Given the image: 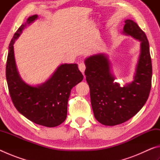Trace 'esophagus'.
I'll list each match as a JSON object with an SVG mask.
<instances>
[{"mask_svg": "<svg viewBox=\"0 0 160 160\" xmlns=\"http://www.w3.org/2000/svg\"><path fill=\"white\" fill-rule=\"evenodd\" d=\"M78 68H79V70L82 72V73H84V72H85V70L86 68L85 63H82H82H80L79 65H78Z\"/></svg>", "mask_w": 160, "mask_h": 160, "instance_id": "esophagus-1", "label": "esophagus"}]
</instances>
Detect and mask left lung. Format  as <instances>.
<instances>
[{
	"mask_svg": "<svg viewBox=\"0 0 160 160\" xmlns=\"http://www.w3.org/2000/svg\"><path fill=\"white\" fill-rule=\"evenodd\" d=\"M123 33L141 42V51L134 80L124 87L113 83L109 61L104 54L85 60L86 80L90 86L94 117L103 125L115 126L126 122L144 106L152 85V61L147 37L140 27L126 20Z\"/></svg>",
	"mask_w": 160,
	"mask_h": 160,
	"instance_id": "left-lung-1",
	"label": "left lung"
}]
</instances>
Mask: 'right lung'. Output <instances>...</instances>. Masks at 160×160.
I'll list each match as a JSON object with an SVG mask.
<instances>
[{"label": "right lung", "instance_id": "1", "mask_svg": "<svg viewBox=\"0 0 160 160\" xmlns=\"http://www.w3.org/2000/svg\"><path fill=\"white\" fill-rule=\"evenodd\" d=\"M29 17L10 42L6 63V80L12 102L19 112L39 125L55 127L66 120L68 101L71 89L82 80L77 64H62L49 80L33 87L24 82L19 75L14 57L13 44L27 25L36 20Z\"/></svg>", "mask_w": 160, "mask_h": 160}]
</instances>
